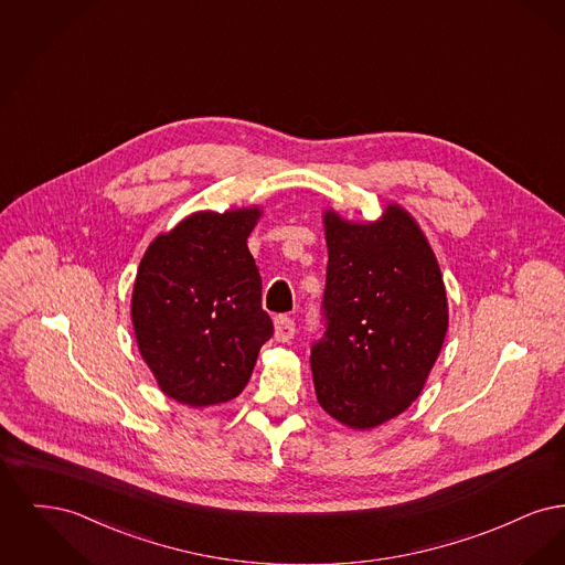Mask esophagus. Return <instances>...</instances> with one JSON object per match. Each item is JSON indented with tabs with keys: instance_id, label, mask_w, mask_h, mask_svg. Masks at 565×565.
Wrapping results in <instances>:
<instances>
[{
	"instance_id": "1",
	"label": "esophagus",
	"mask_w": 565,
	"mask_h": 565,
	"mask_svg": "<svg viewBox=\"0 0 565 565\" xmlns=\"http://www.w3.org/2000/svg\"><path fill=\"white\" fill-rule=\"evenodd\" d=\"M273 323H275V341L286 343V341H290V339L295 337L296 326L292 318H288V316H277Z\"/></svg>"
}]
</instances>
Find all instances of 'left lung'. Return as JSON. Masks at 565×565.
Instances as JSON below:
<instances>
[{
  "mask_svg": "<svg viewBox=\"0 0 565 565\" xmlns=\"http://www.w3.org/2000/svg\"><path fill=\"white\" fill-rule=\"evenodd\" d=\"M326 332L311 348L316 396L353 430L398 417L422 394L449 328L443 273L424 231L390 203L376 222L323 212Z\"/></svg>",
  "mask_w": 565,
  "mask_h": 565,
  "instance_id": "1",
  "label": "left lung"
}]
</instances>
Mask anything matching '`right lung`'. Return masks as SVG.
<instances>
[{
  "mask_svg": "<svg viewBox=\"0 0 565 565\" xmlns=\"http://www.w3.org/2000/svg\"><path fill=\"white\" fill-rule=\"evenodd\" d=\"M263 210L196 212L148 245L131 296L137 348L162 394L194 408L237 398L273 334L247 237Z\"/></svg>",
  "mask_w": 565,
  "mask_h": 565,
  "instance_id": "obj_1",
  "label": "right lung"
}]
</instances>
